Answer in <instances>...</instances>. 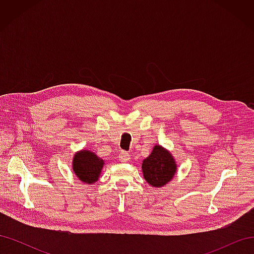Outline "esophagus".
I'll use <instances>...</instances> for the list:
<instances>
[{"mask_svg": "<svg viewBox=\"0 0 254 254\" xmlns=\"http://www.w3.org/2000/svg\"><path fill=\"white\" fill-rule=\"evenodd\" d=\"M129 159H130L129 152H127V151H122V152L120 153L119 160L121 161V162H127V161H129Z\"/></svg>", "mask_w": 254, "mask_h": 254, "instance_id": "obj_1", "label": "esophagus"}]
</instances>
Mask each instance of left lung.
<instances>
[{
  "label": "left lung",
  "mask_w": 254,
  "mask_h": 254,
  "mask_svg": "<svg viewBox=\"0 0 254 254\" xmlns=\"http://www.w3.org/2000/svg\"><path fill=\"white\" fill-rule=\"evenodd\" d=\"M177 164L172 153L162 146L156 145L150 156L143 161L142 172L144 179L151 187L160 188L170 182L176 174Z\"/></svg>",
  "instance_id": "8db88e82"
}]
</instances>
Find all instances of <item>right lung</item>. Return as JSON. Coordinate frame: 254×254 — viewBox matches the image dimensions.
I'll use <instances>...</instances> for the list:
<instances>
[{"label": "right lung", "instance_id": "add662e5", "mask_svg": "<svg viewBox=\"0 0 254 254\" xmlns=\"http://www.w3.org/2000/svg\"><path fill=\"white\" fill-rule=\"evenodd\" d=\"M104 160L89 150L78 151L73 159V171L79 180L84 183H94L98 180Z\"/></svg>", "mask_w": 254, "mask_h": 254}]
</instances>
